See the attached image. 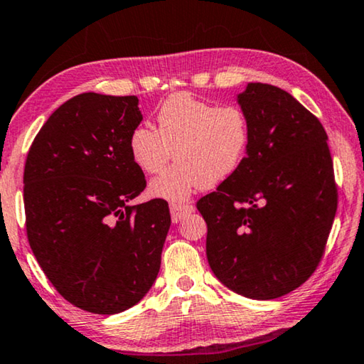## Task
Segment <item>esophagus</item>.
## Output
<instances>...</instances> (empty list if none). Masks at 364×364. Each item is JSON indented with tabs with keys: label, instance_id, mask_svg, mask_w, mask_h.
<instances>
[{
	"label": "esophagus",
	"instance_id": "34e87169",
	"mask_svg": "<svg viewBox=\"0 0 364 364\" xmlns=\"http://www.w3.org/2000/svg\"><path fill=\"white\" fill-rule=\"evenodd\" d=\"M169 207H171V215H172L173 223H178V221H181L182 218H186L188 213L193 212V207H192V205H188V203L172 202Z\"/></svg>",
	"mask_w": 364,
	"mask_h": 364
}]
</instances>
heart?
<instances>
[{
	"label": "heart",
	"instance_id": "obj_1",
	"mask_svg": "<svg viewBox=\"0 0 364 364\" xmlns=\"http://www.w3.org/2000/svg\"><path fill=\"white\" fill-rule=\"evenodd\" d=\"M157 129L138 126L129 136L133 161L146 173L171 169L151 182L157 198L182 202L195 191L215 187L243 164L250 147V123L236 105H217L177 93L161 105Z\"/></svg>",
	"mask_w": 364,
	"mask_h": 364
}]
</instances>
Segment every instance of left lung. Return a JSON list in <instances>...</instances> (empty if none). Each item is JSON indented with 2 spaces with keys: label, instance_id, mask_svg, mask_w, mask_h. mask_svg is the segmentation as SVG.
<instances>
[{
  "label": "left lung",
  "instance_id": "left-lung-1",
  "mask_svg": "<svg viewBox=\"0 0 364 364\" xmlns=\"http://www.w3.org/2000/svg\"><path fill=\"white\" fill-rule=\"evenodd\" d=\"M238 103L250 123L246 157L197 208L218 281L271 300L302 286L322 259L338 205L333 161L322 123L291 93L247 83Z\"/></svg>",
  "mask_w": 364,
  "mask_h": 364
}]
</instances>
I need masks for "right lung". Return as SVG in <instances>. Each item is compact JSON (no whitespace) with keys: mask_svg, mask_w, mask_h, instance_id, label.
Here are the masks:
<instances>
[{"mask_svg":"<svg viewBox=\"0 0 364 364\" xmlns=\"http://www.w3.org/2000/svg\"><path fill=\"white\" fill-rule=\"evenodd\" d=\"M138 103L77 95L50 114L26 159L31 250L57 292L92 314H119L146 296L171 226L166 200L129 205L146 188L129 151Z\"/></svg>","mask_w":364,"mask_h":364,"instance_id":"obj_1","label":"right lung"}]
</instances>
